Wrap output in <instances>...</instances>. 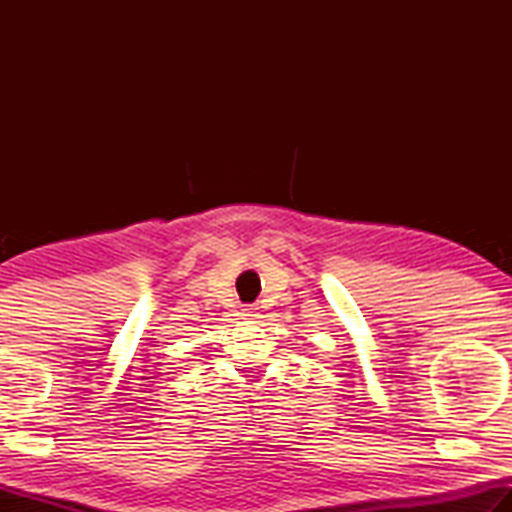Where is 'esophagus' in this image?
Listing matches in <instances>:
<instances>
[{
  "instance_id": "obj_1",
  "label": "esophagus",
  "mask_w": 512,
  "mask_h": 512,
  "mask_svg": "<svg viewBox=\"0 0 512 512\" xmlns=\"http://www.w3.org/2000/svg\"><path fill=\"white\" fill-rule=\"evenodd\" d=\"M241 316H244L246 320H253V318H257L259 314H257V307H246L244 311H241Z\"/></svg>"
}]
</instances>
